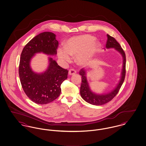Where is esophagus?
Segmentation results:
<instances>
[{
  "label": "esophagus",
  "mask_w": 146,
  "mask_h": 146,
  "mask_svg": "<svg viewBox=\"0 0 146 146\" xmlns=\"http://www.w3.org/2000/svg\"><path fill=\"white\" fill-rule=\"evenodd\" d=\"M76 73V71L74 69H71L69 71V75H74Z\"/></svg>",
  "instance_id": "obj_1"
}]
</instances>
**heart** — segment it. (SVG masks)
Segmentation results:
<instances>
[{
  "label": "heart",
  "instance_id": "b5f03b06",
  "mask_svg": "<svg viewBox=\"0 0 146 146\" xmlns=\"http://www.w3.org/2000/svg\"><path fill=\"white\" fill-rule=\"evenodd\" d=\"M96 38L89 35L73 36L65 43V48L58 49L59 58L69 62L70 55L76 56L77 63L80 65H86L92 61L100 50V44L95 41Z\"/></svg>",
  "mask_w": 146,
  "mask_h": 146
}]
</instances>
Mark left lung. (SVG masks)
Returning a JSON list of instances; mask_svg holds the SVG:
<instances>
[{
	"label": "left lung",
	"mask_w": 146,
	"mask_h": 146,
	"mask_svg": "<svg viewBox=\"0 0 146 146\" xmlns=\"http://www.w3.org/2000/svg\"><path fill=\"white\" fill-rule=\"evenodd\" d=\"M107 42L106 44V48H114L123 57V68L121 72V76L120 80L117 84L116 85L115 88L110 92L107 93L97 94L93 92L90 88V84L87 78V71L86 70L82 69L80 70V75L82 78V83L80 87V94L81 97L87 103L94 105V106H101L106 104L110 102L115 96L117 94L120 89L123 81L125 80V76L126 74V56L124 51L123 50L121 46L119 43L114 38L107 35Z\"/></svg>",
	"instance_id": "obj_1"
}]
</instances>
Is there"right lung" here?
Returning a JSON list of instances; mask_svg holds the SVG:
<instances>
[{
  "mask_svg": "<svg viewBox=\"0 0 146 146\" xmlns=\"http://www.w3.org/2000/svg\"><path fill=\"white\" fill-rule=\"evenodd\" d=\"M55 35L44 32L35 37L25 46L21 54L19 74L23 91L30 100L39 104H46L56 100L61 93V84L68 78V70L48 57V65L42 72L31 67L32 59L37 53L56 55L58 41Z\"/></svg>",
  "mask_w": 146,
  "mask_h": 146,
  "instance_id": "add662e5",
  "label": "right lung"
}]
</instances>
